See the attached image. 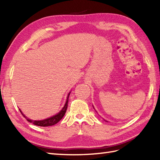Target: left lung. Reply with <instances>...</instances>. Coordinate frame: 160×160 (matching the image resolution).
Segmentation results:
<instances>
[{
    "mask_svg": "<svg viewBox=\"0 0 160 160\" xmlns=\"http://www.w3.org/2000/svg\"><path fill=\"white\" fill-rule=\"evenodd\" d=\"M104 121H105V122H107V120H104Z\"/></svg>",
    "mask_w": 160,
    "mask_h": 160,
    "instance_id": "left-lung-1",
    "label": "left lung"
}]
</instances>
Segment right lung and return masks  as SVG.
<instances>
[{"mask_svg":"<svg viewBox=\"0 0 160 160\" xmlns=\"http://www.w3.org/2000/svg\"><path fill=\"white\" fill-rule=\"evenodd\" d=\"M70 93H71V92L69 94H68L66 103H65V104H64V106L62 108V109L58 113H57L56 115H53V116H52V117L45 119V120H30V119L27 118L25 115H23L22 113V111H20V113H22L23 116L27 119V120H28L29 122H31V123H33L34 125L39 126V127H49V126H53L54 124H57L58 122L61 120V119H62L64 117V114H65L66 111L67 109L68 102H69V97Z\"/></svg>","mask_w":160,"mask_h":160,"instance_id":"add662e5","label":"right lung"}]
</instances>
